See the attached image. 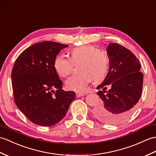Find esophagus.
<instances>
[{
    "instance_id": "esophagus-1",
    "label": "esophagus",
    "mask_w": 156,
    "mask_h": 156,
    "mask_svg": "<svg viewBox=\"0 0 156 156\" xmlns=\"http://www.w3.org/2000/svg\"><path fill=\"white\" fill-rule=\"evenodd\" d=\"M86 95V93L84 92H76V96L77 97H82Z\"/></svg>"
}]
</instances>
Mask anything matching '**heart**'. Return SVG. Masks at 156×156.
Returning <instances> with one entry per match:
<instances>
[{"label": "heart", "mask_w": 156, "mask_h": 156, "mask_svg": "<svg viewBox=\"0 0 156 156\" xmlns=\"http://www.w3.org/2000/svg\"><path fill=\"white\" fill-rule=\"evenodd\" d=\"M78 64L80 73L68 78L66 86L68 90L80 92L84 91L92 79L99 82L105 78L109 67V58L94 46H82L71 50L70 59L64 55L56 56L54 68L59 76L66 78L71 73L73 64Z\"/></svg>", "instance_id": "1"}]
</instances>
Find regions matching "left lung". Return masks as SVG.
<instances>
[{
	"instance_id": "left-lung-1",
	"label": "left lung",
	"mask_w": 156,
	"mask_h": 156,
	"mask_svg": "<svg viewBox=\"0 0 156 156\" xmlns=\"http://www.w3.org/2000/svg\"><path fill=\"white\" fill-rule=\"evenodd\" d=\"M107 54L110 58L109 70L96 88L102 104L96 108L94 114L103 123L118 124L135 110L142 95L144 76L140 71V61L129 50L117 43H110Z\"/></svg>"
}]
</instances>
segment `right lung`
<instances>
[{
	"label": "right lung",
	"instance_id": "1",
	"mask_svg": "<svg viewBox=\"0 0 156 156\" xmlns=\"http://www.w3.org/2000/svg\"><path fill=\"white\" fill-rule=\"evenodd\" d=\"M68 46L52 41L37 43L24 50L14 64L11 78L14 102L35 124H56L76 97L74 92L62 89V82L54 68L56 56Z\"/></svg>",
	"mask_w": 156,
	"mask_h": 156
}]
</instances>
